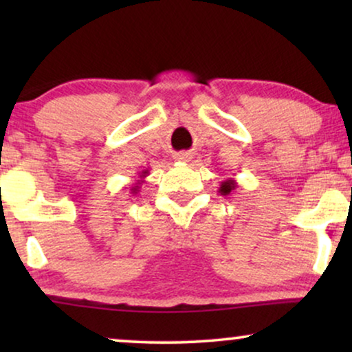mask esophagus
<instances>
[{
  "label": "esophagus",
  "instance_id": "34e87169",
  "mask_svg": "<svg viewBox=\"0 0 352 352\" xmlns=\"http://www.w3.org/2000/svg\"><path fill=\"white\" fill-rule=\"evenodd\" d=\"M175 158H176L177 162L186 163V162H189V160H190V153H187V152H179V153H176Z\"/></svg>",
  "mask_w": 352,
  "mask_h": 352
}]
</instances>
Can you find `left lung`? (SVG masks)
Here are the masks:
<instances>
[{
    "label": "left lung",
    "instance_id": "1",
    "mask_svg": "<svg viewBox=\"0 0 352 352\" xmlns=\"http://www.w3.org/2000/svg\"><path fill=\"white\" fill-rule=\"evenodd\" d=\"M235 187H237V182H235V179H232V177H229V179H224L221 182L218 192L221 195H229L230 192L235 190Z\"/></svg>",
    "mask_w": 352,
    "mask_h": 352
}]
</instances>
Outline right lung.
Instances as JSON below:
<instances>
[{
    "label": "right lung",
    "instance_id": "obj_1",
    "mask_svg": "<svg viewBox=\"0 0 352 352\" xmlns=\"http://www.w3.org/2000/svg\"><path fill=\"white\" fill-rule=\"evenodd\" d=\"M148 176V171L147 170H144L141 175H139V177H138V181L134 182L133 184V187H131V194H138L139 192V189H141V186H142V182H146L144 179H146V177Z\"/></svg>",
    "mask_w": 352,
    "mask_h": 352
}]
</instances>
